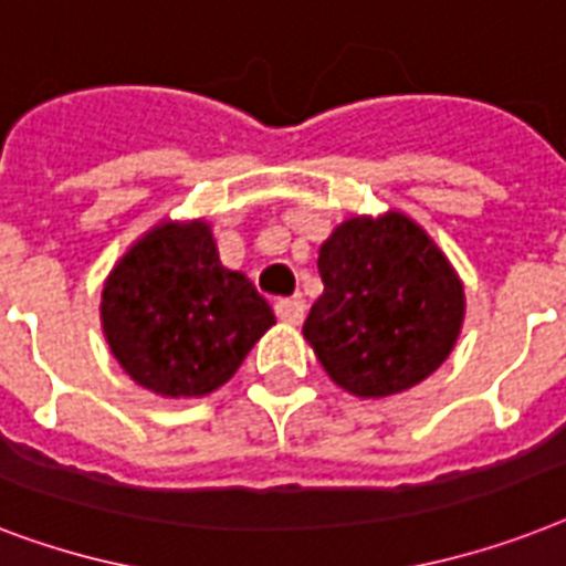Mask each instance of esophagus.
Wrapping results in <instances>:
<instances>
[{
    "label": "esophagus",
    "instance_id": "esophagus-1",
    "mask_svg": "<svg viewBox=\"0 0 566 566\" xmlns=\"http://www.w3.org/2000/svg\"><path fill=\"white\" fill-rule=\"evenodd\" d=\"M274 312H277V318L286 321V324H301L306 315L304 297H280L277 304H274Z\"/></svg>",
    "mask_w": 566,
    "mask_h": 566
}]
</instances>
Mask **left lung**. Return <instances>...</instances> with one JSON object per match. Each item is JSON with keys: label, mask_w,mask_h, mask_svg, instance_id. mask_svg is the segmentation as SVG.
Wrapping results in <instances>:
<instances>
[{"label": "left lung", "mask_w": 566, "mask_h": 566, "mask_svg": "<svg viewBox=\"0 0 566 566\" xmlns=\"http://www.w3.org/2000/svg\"><path fill=\"white\" fill-rule=\"evenodd\" d=\"M324 295L304 338L329 379L356 397L418 386L450 356L464 286L441 248L403 212L342 221L318 251Z\"/></svg>", "instance_id": "left-lung-1"}]
</instances>
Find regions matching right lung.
Wrapping results in <instances>:
<instances>
[{
	"label": "right lung",
	"mask_w": 566,
	"mask_h": 566,
	"mask_svg": "<svg viewBox=\"0 0 566 566\" xmlns=\"http://www.w3.org/2000/svg\"><path fill=\"white\" fill-rule=\"evenodd\" d=\"M271 324L274 312L254 283L221 265L207 221H163L104 280L111 354L160 397L224 386Z\"/></svg>",
	"instance_id": "add662e5"
}]
</instances>
